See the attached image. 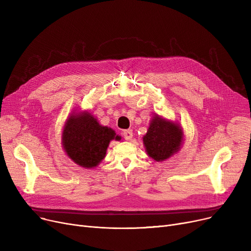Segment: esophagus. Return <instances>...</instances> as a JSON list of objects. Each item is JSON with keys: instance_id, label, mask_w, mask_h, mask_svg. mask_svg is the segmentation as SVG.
I'll use <instances>...</instances> for the list:
<instances>
[{"instance_id": "obj_1", "label": "esophagus", "mask_w": 251, "mask_h": 251, "mask_svg": "<svg viewBox=\"0 0 251 251\" xmlns=\"http://www.w3.org/2000/svg\"><path fill=\"white\" fill-rule=\"evenodd\" d=\"M123 137H124L126 140H131V139H132V137H133L132 130H131V129L124 130V131H123Z\"/></svg>"}]
</instances>
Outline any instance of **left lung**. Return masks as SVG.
Wrapping results in <instances>:
<instances>
[{
    "instance_id": "obj_1",
    "label": "left lung",
    "mask_w": 251,
    "mask_h": 251,
    "mask_svg": "<svg viewBox=\"0 0 251 251\" xmlns=\"http://www.w3.org/2000/svg\"><path fill=\"white\" fill-rule=\"evenodd\" d=\"M182 139V129L177 124L155 116L143 137V142L148 154L160 162L168 159L180 149Z\"/></svg>"
}]
</instances>
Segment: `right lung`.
<instances>
[{
	"label": "right lung",
	"instance_id": "1",
	"mask_svg": "<svg viewBox=\"0 0 251 251\" xmlns=\"http://www.w3.org/2000/svg\"><path fill=\"white\" fill-rule=\"evenodd\" d=\"M112 139H120L88 113L70 116L63 130V147L70 159L84 168L98 166Z\"/></svg>",
	"mask_w": 251,
	"mask_h": 251
}]
</instances>
